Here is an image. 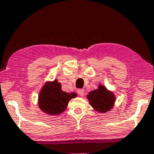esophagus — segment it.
<instances>
[{
    "mask_svg": "<svg viewBox=\"0 0 154 154\" xmlns=\"http://www.w3.org/2000/svg\"><path fill=\"white\" fill-rule=\"evenodd\" d=\"M77 93H78L79 95H80V96H82V95H84V90L78 89L77 90Z\"/></svg>",
    "mask_w": 154,
    "mask_h": 154,
    "instance_id": "esophagus-1",
    "label": "esophagus"
}]
</instances>
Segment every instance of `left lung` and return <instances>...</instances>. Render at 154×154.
<instances>
[{
  "instance_id": "1",
  "label": "left lung",
  "mask_w": 154,
  "mask_h": 154,
  "mask_svg": "<svg viewBox=\"0 0 154 154\" xmlns=\"http://www.w3.org/2000/svg\"><path fill=\"white\" fill-rule=\"evenodd\" d=\"M87 99L93 109L100 114L111 110L116 101V96L112 91L108 90L101 83L98 88L89 92Z\"/></svg>"
}]
</instances>
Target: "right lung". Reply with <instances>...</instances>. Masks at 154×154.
<instances>
[{"instance_id": "1", "label": "right lung", "mask_w": 154, "mask_h": 154, "mask_svg": "<svg viewBox=\"0 0 154 154\" xmlns=\"http://www.w3.org/2000/svg\"><path fill=\"white\" fill-rule=\"evenodd\" d=\"M77 95L75 92L63 91L57 79L47 81L39 93L38 106L43 112L49 115H59L66 110L69 100Z\"/></svg>"}]
</instances>
